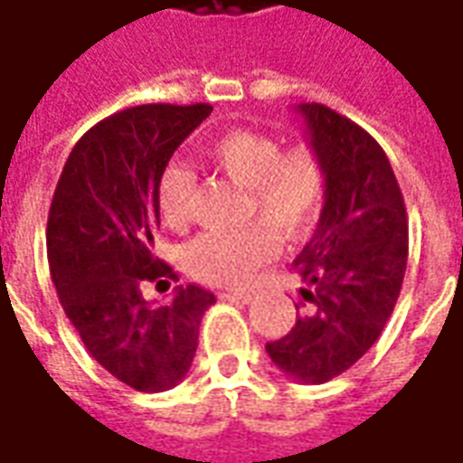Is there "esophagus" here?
I'll list each match as a JSON object with an SVG mask.
<instances>
[{
  "label": "esophagus",
  "mask_w": 463,
  "mask_h": 463,
  "mask_svg": "<svg viewBox=\"0 0 463 463\" xmlns=\"http://www.w3.org/2000/svg\"><path fill=\"white\" fill-rule=\"evenodd\" d=\"M218 298L225 302H238V305H248L252 300L250 292H218Z\"/></svg>",
  "instance_id": "obj_1"
}]
</instances>
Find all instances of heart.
Instances as JSON below:
<instances>
[{
  "label": "heart",
  "instance_id": "b5f03b06",
  "mask_svg": "<svg viewBox=\"0 0 463 463\" xmlns=\"http://www.w3.org/2000/svg\"><path fill=\"white\" fill-rule=\"evenodd\" d=\"M203 161L235 185L248 188V225L235 232H203L193 238L183 262L193 278L215 288H241L275 258L278 241L307 235L325 201V165L307 146L280 151L275 138L258 131H225L203 146ZM195 175L183 165L163 168L156 181V208L171 231L188 228L193 218Z\"/></svg>",
  "mask_w": 463,
  "mask_h": 463
}]
</instances>
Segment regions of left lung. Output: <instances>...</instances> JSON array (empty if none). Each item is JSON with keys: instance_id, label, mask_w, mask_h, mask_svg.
<instances>
[{"instance_id": "obj_1", "label": "left lung", "mask_w": 463, "mask_h": 463, "mask_svg": "<svg viewBox=\"0 0 463 463\" xmlns=\"http://www.w3.org/2000/svg\"><path fill=\"white\" fill-rule=\"evenodd\" d=\"M295 111L325 165V205L292 262L305 282L302 315L265 349L292 379L325 384L367 354L397 305L407 270V208L387 153L364 128L322 104Z\"/></svg>"}]
</instances>
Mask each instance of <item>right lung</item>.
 Masks as SVG:
<instances>
[{
  "instance_id": "add662e5",
  "label": "right lung",
  "mask_w": 463,
  "mask_h": 463,
  "mask_svg": "<svg viewBox=\"0 0 463 463\" xmlns=\"http://www.w3.org/2000/svg\"><path fill=\"white\" fill-rule=\"evenodd\" d=\"M211 111L146 104L99 121L69 153L49 208V270L66 317L89 354L136 392H165L185 379L215 302L198 285H178L165 305L143 298V282L178 280L153 255L156 181Z\"/></svg>"
}]
</instances>
